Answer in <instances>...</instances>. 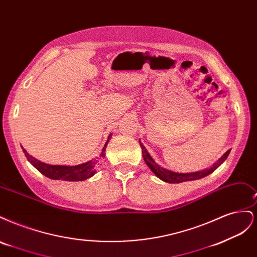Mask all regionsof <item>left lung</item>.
I'll return each mask as SVG.
<instances>
[{
  "label": "left lung",
  "mask_w": 257,
  "mask_h": 257,
  "mask_svg": "<svg viewBox=\"0 0 257 257\" xmlns=\"http://www.w3.org/2000/svg\"><path fill=\"white\" fill-rule=\"evenodd\" d=\"M139 144H141V147H142L143 157H144L146 164L149 166V168L152 170V173L155 176L160 178L161 180L168 182V183H180V182H184V181H192V180H197V179H200V178H204V177L210 175L211 173H213L214 170L217 167H219L225 160L227 159L228 154L230 152V150L225 152L221 157V159L217 160L210 168L200 170V172H196V173L180 174V173H174V172H172V170H168L166 168L161 167L159 164L155 163V161L152 159V157L149 154V152L147 151V149L145 148V146L142 144L141 141H139Z\"/></svg>",
  "instance_id": "1"
}]
</instances>
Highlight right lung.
<instances>
[{"mask_svg":"<svg viewBox=\"0 0 257 257\" xmlns=\"http://www.w3.org/2000/svg\"><path fill=\"white\" fill-rule=\"evenodd\" d=\"M111 138V134H109L107 139V143L105 144L102 153L99 154V157L91 160L87 163H83L80 165L75 166H64V165H49L34 159L32 155H30L27 150L22 146V151L25 153L28 161L32 164L38 172L42 173L44 176L48 177L53 180H65V181H83L85 179L92 177L96 173V167L98 163L102 160V158L105 157L106 147L109 139Z\"/></svg>","mask_w":257,"mask_h":257,"instance_id":"obj_1","label":"right lung"}]
</instances>
